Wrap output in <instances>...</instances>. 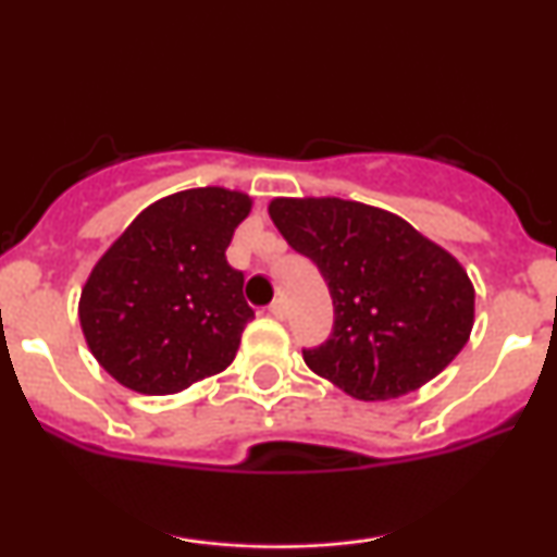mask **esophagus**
Segmentation results:
<instances>
[{
	"mask_svg": "<svg viewBox=\"0 0 557 557\" xmlns=\"http://www.w3.org/2000/svg\"><path fill=\"white\" fill-rule=\"evenodd\" d=\"M267 311H270V314L274 317V319H285V314H287V311H285V304H283V300H272V304H270V309H267Z\"/></svg>",
	"mask_w": 557,
	"mask_h": 557,
	"instance_id": "1",
	"label": "esophagus"
}]
</instances>
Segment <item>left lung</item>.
<instances>
[{
  "mask_svg": "<svg viewBox=\"0 0 557 557\" xmlns=\"http://www.w3.org/2000/svg\"><path fill=\"white\" fill-rule=\"evenodd\" d=\"M270 216L319 267L335 306L330 341L304 350L306 367L350 398L413 393L469 343V274L403 216L335 196L272 198Z\"/></svg>",
  "mask_w": 557,
  "mask_h": 557,
  "instance_id": "1",
  "label": "left lung"
}]
</instances>
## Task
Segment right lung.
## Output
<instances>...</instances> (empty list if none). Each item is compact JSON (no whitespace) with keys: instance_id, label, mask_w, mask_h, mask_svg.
<instances>
[{"instance_id":"obj_1","label":"right lung","mask_w":557,"mask_h":557,"mask_svg":"<svg viewBox=\"0 0 557 557\" xmlns=\"http://www.w3.org/2000/svg\"><path fill=\"white\" fill-rule=\"evenodd\" d=\"M243 190L188 188L146 207L101 253L78 319L94 359L140 395H175L233 363L253 309L225 251Z\"/></svg>"}]
</instances>
